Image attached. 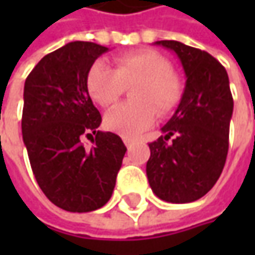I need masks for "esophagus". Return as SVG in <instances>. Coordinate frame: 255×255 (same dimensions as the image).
<instances>
[{"label":"esophagus","instance_id":"esophagus-1","mask_svg":"<svg viewBox=\"0 0 255 255\" xmlns=\"http://www.w3.org/2000/svg\"><path fill=\"white\" fill-rule=\"evenodd\" d=\"M123 143H125L128 147H130L133 143H134V140H133V139H129V137H123Z\"/></svg>","mask_w":255,"mask_h":255}]
</instances>
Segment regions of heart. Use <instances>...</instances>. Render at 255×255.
<instances>
[{
  "label": "heart",
  "instance_id": "b5f03b06",
  "mask_svg": "<svg viewBox=\"0 0 255 255\" xmlns=\"http://www.w3.org/2000/svg\"><path fill=\"white\" fill-rule=\"evenodd\" d=\"M116 68L98 61L89 69L86 86L95 102L109 108L121 99L126 88L134 103H123L105 116V126L123 137H134L149 129L157 111L170 113L183 98L180 76L171 71L170 61L153 49H139L115 58Z\"/></svg>",
  "mask_w": 255,
  "mask_h": 255
}]
</instances>
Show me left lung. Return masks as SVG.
<instances>
[{"label":"left lung","mask_w":255,"mask_h":255,"mask_svg":"<svg viewBox=\"0 0 255 255\" xmlns=\"http://www.w3.org/2000/svg\"><path fill=\"white\" fill-rule=\"evenodd\" d=\"M154 44L177 55L186 86L176 112L162 128L163 136L149 143L146 174L159 199L191 203L211 190L226 163L234 106L229 75L206 51L177 41Z\"/></svg>","instance_id":"left-lung-1"}]
</instances>
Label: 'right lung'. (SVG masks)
Instances as JSON below:
<instances>
[{"label": "right lung", "instance_id": "right-lung-1", "mask_svg": "<svg viewBox=\"0 0 255 255\" xmlns=\"http://www.w3.org/2000/svg\"><path fill=\"white\" fill-rule=\"evenodd\" d=\"M109 48L75 41L35 65L24 86L22 139L34 176L59 209L88 213L112 196L126 146L102 122L88 92L93 62ZM93 137L86 149L84 137Z\"/></svg>", "mask_w": 255, "mask_h": 255}]
</instances>
